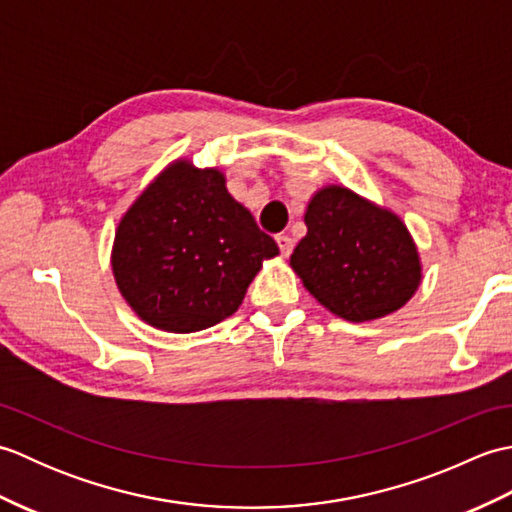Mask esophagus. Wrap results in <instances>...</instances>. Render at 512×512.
Listing matches in <instances>:
<instances>
[{"label": "esophagus", "mask_w": 512, "mask_h": 512, "mask_svg": "<svg viewBox=\"0 0 512 512\" xmlns=\"http://www.w3.org/2000/svg\"><path fill=\"white\" fill-rule=\"evenodd\" d=\"M277 246L281 250V257H288L292 253V246H295V242H292V237L288 235H277Z\"/></svg>", "instance_id": "obj_1"}]
</instances>
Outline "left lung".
Segmentation results:
<instances>
[{"mask_svg": "<svg viewBox=\"0 0 512 512\" xmlns=\"http://www.w3.org/2000/svg\"><path fill=\"white\" fill-rule=\"evenodd\" d=\"M290 268L310 295L352 323L394 314L422 284V262L402 217L343 184L314 191Z\"/></svg>", "mask_w": 512, "mask_h": 512, "instance_id": "obj_1", "label": "left lung"}]
</instances>
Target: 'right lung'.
<instances>
[{
    "instance_id": "1",
    "label": "right lung",
    "mask_w": 512,
    "mask_h": 512,
    "mask_svg": "<svg viewBox=\"0 0 512 512\" xmlns=\"http://www.w3.org/2000/svg\"><path fill=\"white\" fill-rule=\"evenodd\" d=\"M279 255L224 171L176 158L116 226L112 275L138 319L162 332L211 328L242 306L250 281Z\"/></svg>"
}]
</instances>
